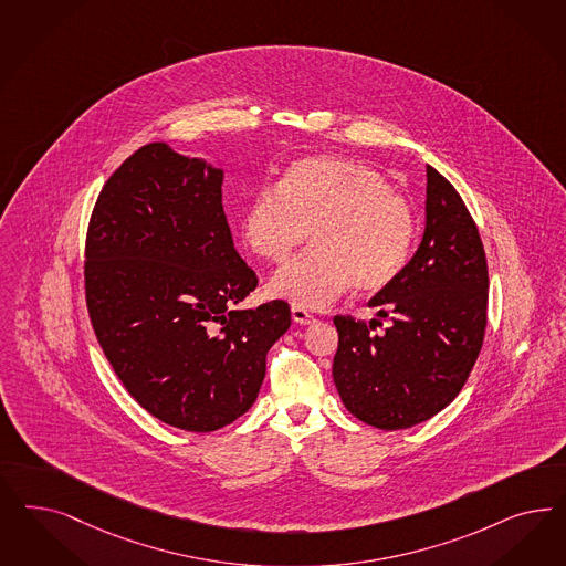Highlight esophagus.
Wrapping results in <instances>:
<instances>
[{
	"label": "esophagus",
	"mask_w": 566,
	"mask_h": 566,
	"mask_svg": "<svg viewBox=\"0 0 566 566\" xmlns=\"http://www.w3.org/2000/svg\"><path fill=\"white\" fill-rule=\"evenodd\" d=\"M292 318L295 325H302V327L312 325V323L316 321L311 312L306 311V308H302V306H292Z\"/></svg>",
	"instance_id": "obj_1"
}]
</instances>
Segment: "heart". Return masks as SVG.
<instances>
[{"instance_id": "1", "label": "heart", "mask_w": 566, "mask_h": 566, "mask_svg": "<svg viewBox=\"0 0 566 566\" xmlns=\"http://www.w3.org/2000/svg\"><path fill=\"white\" fill-rule=\"evenodd\" d=\"M254 254L285 262L314 231V252L274 274L269 290L295 306L323 308L349 292H385L406 271L417 217L373 166L316 156L293 163L279 187L255 193L241 219Z\"/></svg>"}]
</instances>
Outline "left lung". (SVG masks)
<instances>
[{"instance_id":"left-lung-1","label":"left lung","mask_w":566,"mask_h":566,"mask_svg":"<svg viewBox=\"0 0 566 566\" xmlns=\"http://www.w3.org/2000/svg\"><path fill=\"white\" fill-rule=\"evenodd\" d=\"M488 260L473 217L433 166H427L424 233L400 279L368 302L379 321L335 316L339 344L333 381L347 410L396 431L436 417L473 370L488 325Z\"/></svg>"}]
</instances>
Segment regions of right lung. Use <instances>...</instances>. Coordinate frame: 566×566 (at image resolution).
<instances>
[{
    "instance_id": "1",
    "label": "right lung",
    "mask_w": 566,
    "mask_h": 566,
    "mask_svg": "<svg viewBox=\"0 0 566 566\" xmlns=\"http://www.w3.org/2000/svg\"><path fill=\"white\" fill-rule=\"evenodd\" d=\"M222 168L147 144L104 185L85 250L93 331L128 394L193 433L245 415L266 352L292 325L281 300L239 311L258 285L222 210Z\"/></svg>"
}]
</instances>
